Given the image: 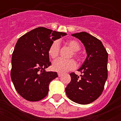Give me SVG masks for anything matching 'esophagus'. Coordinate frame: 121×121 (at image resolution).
<instances>
[{
    "label": "esophagus",
    "instance_id": "obj_1",
    "mask_svg": "<svg viewBox=\"0 0 121 121\" xmlns=\"http://www.w3.org/2000/svg\"><path fill=\"white\" fill-rule=\"evenodd\" d=\"M58 75L59 77H61V76L63 75V73H58Z\"/></svg>",
    "mask_w": 121,
    "mask_h": 121
}]
</instances>
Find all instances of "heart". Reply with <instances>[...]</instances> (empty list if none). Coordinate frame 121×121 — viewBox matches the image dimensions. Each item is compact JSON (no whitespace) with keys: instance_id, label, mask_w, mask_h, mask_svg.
I'll return each instance as SVG.
<instances>
[{"instance_id":"obj_1","label":"heart","mask_w":121,"mask_h":121,"mask_svg":"<svg viewBox=\"0 0 121 121\" xmlns=\"http://www.w3.org/2000/svg\"><path fill=\"white\" fill-rule=\"evenodd\" d=\"M68 46L74 51L73 56L77 58H78L77 53L76 51H79L80 46L77 41L75 40H69L66 42ZM60 51V43L58 41L53 42L48 49V55L51 58H56L59 54ZM76 67V63L73 60H63L59 58L53 61L52 64V69L55 72L58 73H64L72 70Z\"/></svg>"}]
</instances>
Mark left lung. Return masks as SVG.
Listing matches in <instances>:
<instances>
[{
    "label": "left lung",
    "instance_id": "8db88e82",
    "mask_svg": "<svg viewBox=\"0 0 121 121\" xmlns=\"http://www.w3.org/2000/svg\"><path fill=\"white\" fill-rule=\"evenodd\" d=\"M83 44L86 58L78 70L82 75L70 74L71 82L65 92L71 100L79 104H88L99 97L107 79L108 53L99 39L86 32L72 34Z\"/></svg>",
    "mask_w": 121,
    "mask_h": 121
}]
</instances>
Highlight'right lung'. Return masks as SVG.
Instances as JSON below:
<instances>
[{"instance_id": "obj_1", "label": "right lung", "mask_w": 121, "mask_h": 121, "mask_svg": "<svg viewBox=\"0 0 121 121\" xmlns=\"http://www.w3.org/2000/svg\"><path fill=\"white\" fill-rule=\"evenodd\" d=\"M66 33L39 27L19 38L12 56L10 77L20 95L29 101H38L47 95L49 84L58 77L46 72L51 65L48 49L54 41Z\"/></svg>"}]
</instances>
